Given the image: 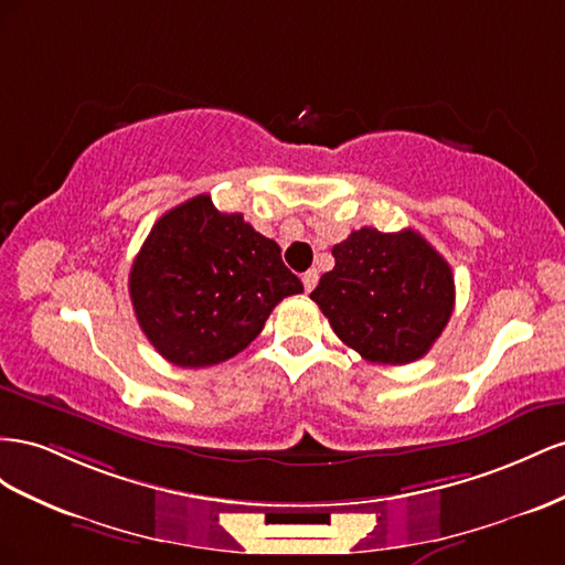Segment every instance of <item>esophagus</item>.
Here are the masks:
<instances>
[{
  "instance_id": "obj_1",
  "label": "esophagus",
  "mask_w": 565,
  "mask_h": 565,
  "mask_svg": "<svg viewBox=\"0 0 565 565\" xmlns=\"http://www.w3.org/2000/svg\"><path fill=\"white\" fill-rule=\"evenodd\" d=\"M317 281H319V271L317 269H308L302 274V286H305V291H312V288L317 286Z\"/></svg>"
}]
</instances>
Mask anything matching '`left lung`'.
Returning a JSON list of instances; mask_svg holds the SVG:
<instances>
[{
	"label": "left lung",
	"mask_w": 565,
	"mask_h": 565,
	"mask_svg": "<svg viewBox=\"0 0 565 565\" xmlns=\"http://www.w3.org/2000/svg\"><path fill=\"white\" fill-rule=\"evenodd\" d=\"M335 265L310 298L341 341L376 364L422 360L455 310L445 257L414 232H352L333 246Z\"/></svg>",
	"instance_id": "1"
}]
</instances>
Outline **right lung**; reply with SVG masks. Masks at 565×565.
<instances>
[{
    "label": "right lung",
    "mask_w": 565,
    "mask_h": 565,
    "mask_svg": "<svg viewBox=\"0 0 565 565\" xmlns=\"http://www.w3.org/2000/svg\"><path fill=\"white\" fill-rule=\"evenodd\" d=\"M302 294L281 248L207 193L160 217L130 269L141 331L170 364L213 366L263 331L269 312Z\"/></svg>",
    "instance_id": "1"
}]
</instances>
